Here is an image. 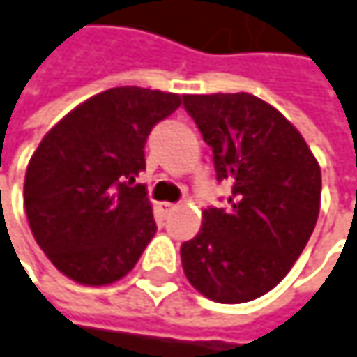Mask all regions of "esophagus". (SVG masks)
Here are the masks:
<instances>
[{
	"mask_svg": "<svg viewBox=\"0 0 357 357\" xmlns=\"http://www.w3.org/2000/svg\"><path fill=\"white\" fill-rule=\"evenodd\" d=\"M159 208H161L163 215H169L172 211H176V204L174 202H159Z\"/></svg>",
	"mask_w": 357,
	"mask_h": 357,
	"instance_id": "1",
	"label": "esophagus"
}]
</instances>
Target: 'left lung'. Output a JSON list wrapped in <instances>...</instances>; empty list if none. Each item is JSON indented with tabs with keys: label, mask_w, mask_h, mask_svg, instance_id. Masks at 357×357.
<instances>
[{
	"label": "left lung",
	"mask_w": 357,
	"mask_h": 357,
	"mask_svg": "<svg viewBox=\"0 0 357 357\" xmlns=\"http://www.w3.org/2000/svg\"><path fill=\"white\" fill-rule=\"evenodd\" d=\"M183 107L213 149L227 208H206L181 244L188 281L219 304L271 291L306 248L321 211V167L302 134L248 93L185 95Z\"/></svg>",
	"instance_id": "8db88e82"
}]
</instances>
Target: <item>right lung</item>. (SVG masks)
Instances as JSON below:
<instances>
[{
	"mask_svg": "<svg viewBox=\"0 0 357 357\" xmlns=\"http://www.w3.org/2000/svg\"><path fill=\"white\" fill-rule=\"evenodd\" d=\"M181 105L179 95L117 86L72 109L40 140L24 179L36 244L66 277L109 285L128 275L157 225L146 188L151 130Z\"/></svg>",
	"mask_w": 357,
	"mask_h": 357,
	"instance_id": "1",
	"label": "right lung"
}]
</instances>
